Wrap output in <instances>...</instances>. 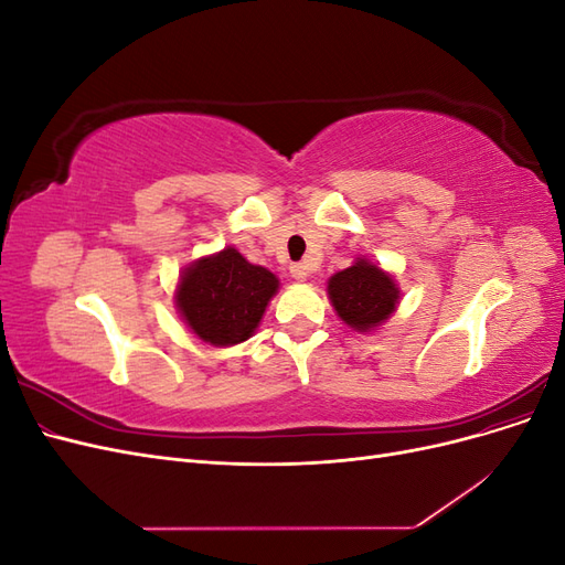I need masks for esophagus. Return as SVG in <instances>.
Segmentation results:
<instances>
[{
  "mask_svg": "<svg viewBox=\"0 0 565 565\" xmlns=\"http://www.w3.org/2000/svg\"><path fill=\"white\" fill-rule=\"evenodd\" d=\"M289 273H292V278H295V280L303 282L306 278H309L311 266H309V264H292V266H289Z\"/></svg>",
  "mask_w": 565,
  "mask_h": 565,
  "instance_id": "34e87169",
  "label": "esophagus"
}]
</instances>
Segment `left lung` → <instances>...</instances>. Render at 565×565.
<instances>
[{
    "instance_id": "left-lung-1",
    "label": "left lung",
    "mask_w": 565,
    "mask_h": 565,
    "mask_svg": "<svg viewBox=\"0 0 565 565\" xmlns=\"http://www.w3.org/2000/svg\"><path fill=\"white\" fill-rule=\"evenodd\" d=\"M328 295L337 316L358 332L380 328L396 311L401 289L386 270L367 259H358L351 268L334 273Z\"/></svg>"
}]
</instances>
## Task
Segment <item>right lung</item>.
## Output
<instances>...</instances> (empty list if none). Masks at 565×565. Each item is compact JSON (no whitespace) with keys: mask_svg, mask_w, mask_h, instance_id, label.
I'll use <instances>...</instances> for the list:
<instances>
[{"mask_svg":"<svg viewBox=\"0 0 565 565\" xmlns=\"http://www.w3.org/2000/svg\"><path fill=\"white\" fill-rule=\"evenodd\" d=\"M278 285L268 268L254 266L235 247H226L188 266L174 299L181 318L202 341L233 347L259 328Z\"/></svg>","mask_w":565,"mask_h":565,"instance_id":"right-lung-1","label":"right lung"}]
</instances>
